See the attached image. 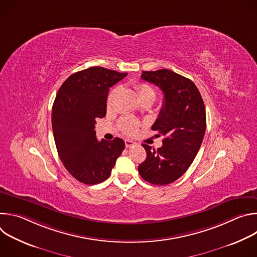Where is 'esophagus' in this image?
<instances>
[{
    "label": "esophagus",
    "mask_w": 257,
    "mask_h": 257,
    "mask_svg": "<svg viewBox=\"0 0 257 257\" xmlns=\"http://www.w3.org/2000/svg\"><path fill=\"white\" fill-rule=\"evenodd\" d=\"M134 144H135V142L132 141V140H129V139H126V140H125L126 148H131V146H133Z\"/></svg>",
    "instance_id": "34e87169"
}]
</instances>
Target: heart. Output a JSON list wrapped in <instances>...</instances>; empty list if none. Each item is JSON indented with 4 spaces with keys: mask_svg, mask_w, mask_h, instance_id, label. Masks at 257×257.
I'll return each instance as SVG.
<instances>
[{
    "mask_svg": "<svg viewBox=\"0 0 257 257\" xmlns=\"http://www.w3.org/2000/svg\"><path fill=\"white\" fill-rule=\"evenodd\" d=\"M134 88H135V90L137 92L139 100L142 99V98H145V97H151L153 99L155 98V91L148 84H145V83H136L134 85ZM116 92H117V89H113L111 92L108 93L107 98H106V105H107V107H111L112 106L114 97L116 95ZM119 126L123 130V132H125L126 134H132V133H134L137 130L138 124L133 119L123 118V119H121L119 121Z\"/></svg>",
    "mask_w": 257,
    "mask_h": 257,
    "instance_id": "1",
    "label": "heart"
}]
</instances>
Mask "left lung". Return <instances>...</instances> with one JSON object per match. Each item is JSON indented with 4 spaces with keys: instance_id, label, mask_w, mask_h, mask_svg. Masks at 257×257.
I'll return each mask as SVG.
<instances>
[{
    "instance_id": "8db88e82",
    "label": "left lung",
    "mask_w": 257,
    "mask_h": 257,
    "mask_svg": "<svg viewBox=\"0 0 257 257\" xmlns=\"http://www.w3.org/2000/svg\"><path fill=\"white\" fill-rule=\"evenodd\" d=\"M141 78L159 86L165 94L152 127L165 138L158 150L142 144L148 157L138 166V172L152 184L168 185L188 170L200 149L206 129L204 103L196 85L171 70L143 71Z\"/></svg>"
}]
</instances>
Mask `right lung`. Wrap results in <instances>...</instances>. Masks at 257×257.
Instances as JSON below:
<instances>
[{
    "instance_id": "obj_1",
    "label": "right lung",
    "mask_w": 257,
    "mask_h": 257,
    "mask_svg": "<svg viewBox=\"0 0 257 257\" xmlns=\"http://www.w3.org/2000/svg\"><path fill=\"white\" fill-rule=\"evenodd\" d=\"M102 67H90L69 76L60 87L52 109V126L59 157L67 171L81 183L106 180L125 149L123 139L95 136L97 118L106 114L108 88L126 77Z\"/></svg>"
}]
</instances>
